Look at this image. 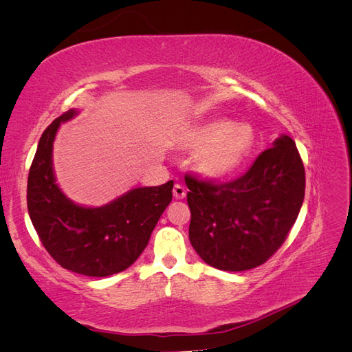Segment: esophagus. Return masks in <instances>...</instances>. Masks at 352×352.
<instances>
[{
	"label": "esophagus",
	"instance_id": "obj_1",
	"mask_svg": "<svg viewBox=\"0 0 352 352\" xmlns=\"http://www.w3.org/2000/svg\"><path fill=\"white\" fill-rule=\"evenodd\" d=\"M173 195L176 199H182L186 197V189L180 184H176L173 188Z\"/></svg>",
	"mask_w": 352,
	"mask_h": 352
}]
</instances>
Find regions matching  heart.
Listing matches in <instances>:
<instances>
[{"instance_id": "b5f03b06", "label": "heart", "mask_w": 352, "mask_h": 352, "mask_svg": "<svg viewBox=\"0 0 352 352\" xmlns=\"http://www.w3.org/2000/svg\"><path fill=\"white\" fill-rule=\"evenodd\" d=\"M254 144L255 132L250 124H233L223 119L190 127L179 141L182 150L197 153V170L212 180L235 175L250 157Z\"/></svg>"}]
</instances>
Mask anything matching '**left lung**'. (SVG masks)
Segmentation results:
<instances>
[{"mask_svg":"<svg viewBox=\"0 0 352 352\" xmlns=\"http://www.w3.org/2000/svg\"><path fill=\"white\" fill-rule=\"evenodd\" d=\"M189 241L212 267L243 272L280 248L305 194V170L295 142L282 135L250 170L228 184L186 175Z\"/></svg>","mask_w":352,"mask_h":352,"instance_id":"obj_1","label":"left lung"}]
</instances>
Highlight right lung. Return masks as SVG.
I'll use <instances>...</instances> for the list:
<instances>
[{
  "instance_id": "right-lung-1",
  "label": "right lung",
  "mask_w": 352,
  "mask_h": 352,
  "mask_svg": "<svg viewBox=\"0 0 352 352\" xmlns=\"http://www.w3.org/2000/svg\"><path fill=\"white\" fill-rule=\"evenodd\" d=\"M69 110L42 133L28 176V211L48 254L70 272L104 278L120 273L140 257L160 216L172 201L173 180L135 188L102 207L74 204L56 184L52 144Z\"/></svg>"
}]
</instances>
